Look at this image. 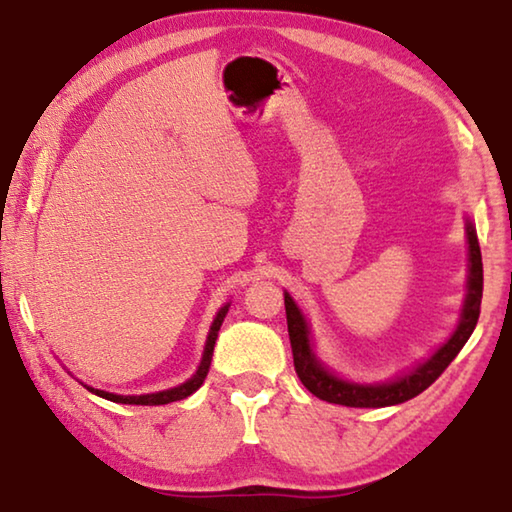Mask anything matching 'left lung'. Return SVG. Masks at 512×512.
Instances as JSON below:
<instances>
[{
	"label": "left lung",
	"instance_id": "left-lung-1",
	"mask_svg": "<svg viewBox=\"0 0 512 512\" xmlns=\"http://www.w3.org/2000/svg\"><path fill=\"white\" fill-rule=\"evenodd\" d=\"M468 248H470V275H468V297L463 304L461 322L452 338L427 358L423 365H418L410 374L403 378H396L392 383L385 385H356L347 383L338 376L329 374L324 369L315 353L311 349L309 340V327H306L304 315L297 309L293 297L284 293V306H286V324H288V338H291L293 349V365L297 376H300L302 385L309 389L313 396L322 398L327 403L347 405V407H387L410 401V398L425 392L436 378H439L450 362L457 358V353L466 345L472 331L477 327L479 313H481V295H483V264H481V250L477 241V232L468 224Z\"/></svg>",
	"mask_w": 512,
	"mask_h": 512
}]
</instances>
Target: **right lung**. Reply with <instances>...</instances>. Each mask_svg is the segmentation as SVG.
I'll use <instances>...</instances> for the list:
<instances>
[{
    "label": "right lung",
    "mask_w": 512,
    "mask_h": 512,
    "mask_svg": "<svg viewBox=\"0 0 512 512\" xmlns=\"http://www.w3.org/2000/svg\"><path fill=\"white\" fill-rule=\"evenodd\" d=\"M226 313H228V304L217 313L215 322H212L210 336H208V342H206V351H203V360H201V365L197 369V374H194L190 380H185L183 385L165 389V392L143 394V396H118V394L102 392V389H94V387H87V389L91 394L102 396V398H107V401H114V403H123V405H165V403L181 401V398H188L190 394L197 392V389L203 385V380H206V376H208L212 351H215V340H217V333L221 329V322H224V318H226Z\"/></svg>",
    "instance_id": "obj_1"
}]
</instances>
